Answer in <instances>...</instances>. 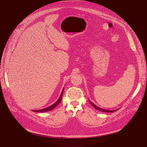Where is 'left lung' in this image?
<instances>
[{
  "instance_id": "obj_1",
  "label": "left lung",
  "mask_w": 147,
  "mask_h": 147,
  "mask_svg": "<svg viewBox=\"0 0 147 147\" xmlns=\"http://www.w3.org/2000/svg\"><path fill=\"white\" fill-rule=\"evenodd\" d=\"M89 101L90 102V103L95 108V109H97V110L98 111H100L101 112H116L117 111H118L119 109H116V110H113V111H111V110H106V109H102V108H100L99 107H98L97 106H96L95 105H94L93 103H92V102L89 100Z\"/></svg>"
}]
</instances>
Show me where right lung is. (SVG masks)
<instances>
[{"instance_id":"add662e5","label":"right lung","mask_w":147,"mask_h":147,"mask_svg":"<svg viewBox=\"0 0 147 147\" xmlns=\"http://www.w3.org/2000/svg\"><path fill=\"white\" fill-rule=\"evenodd\" d=\"M63 89H64V88H63L62 91V92H61V95H60L59 98H58V100H57V101L55 102V103L53 105H51V106H49V107H46V108H44V109H39V110H32V111H33V112H47V111H52V110H53V109H55V108L59 104V103H60L61 100H62V94H63Z\"/></svg>"}]
</instances>
